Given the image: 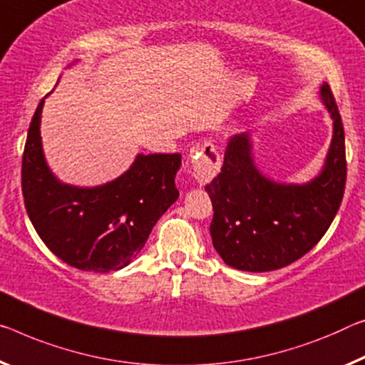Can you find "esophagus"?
Segmentation results:
<instances>
[{"mask_svg":"<svg viewBox=\"0 0 365 365\" xmlns=\"http://www.w3.org/2000/svg\"><path fill=\"white\" fill-rule=\"evenodd\" d=\"M189 158L192 163V176L200 184L210 182L222 168V156L212 142L195 145L190 148Z\"/></svg>","mask_w":365,"mask_h":365,"instance_id":"1","label":"esophagus"}]
</instances>
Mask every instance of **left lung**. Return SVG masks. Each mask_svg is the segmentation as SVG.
<instances>
[{"mask_svg":"<svg viewBox=\"0 0 365 365\" xmlns=\"http://www.w3.org/2000/svg\"><path fill=\"white\" fill-rule=\"evenodd\" d=\"M333 119L323 171L307 184H279L256 170L250 133L230 138L222 173L207 184L214 207L212 243L225 264L266 272L292 264L315 246L338 214L346 187L344 128L327 83L319 89Z\"/></svg>","mask_w":365,"mask_h":365,"instance_id":"obj_1","label":"left lung"}]
</instances>
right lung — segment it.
Returning a JSON list of instances; mask_svg holds the SVG:
<instances>
[{"label":"right lung","mask_w":365,"mask_h":365,"mask_svg":"<svg viewBox=\"0 0 365 365\" xmlns=\"http://www.w3.org/2000/svg\"><path fill=\"white\" fill-rule=\"evenodd\" d=\"M43 101L22 155L27 215L47 248L66 264L88 272L119 271L142 251L155 223L179 197L175 178L181 155H138L130 170L103 186L63 184L43 158Z\"/></svg>","instance_id":"obj_1"}]
</instances>
